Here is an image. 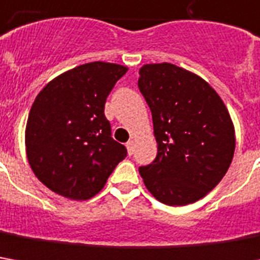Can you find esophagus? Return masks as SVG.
<instances>
[{"instance_id": "obj_1", "label": "esophagus", "mask_w": 260, "mask_h": 260, "mask_svg": "<svg viewBox=\"0 0 260 260\" xmlns=\"http://www.w3.org/2000/svg\"><path fill=\"white\" fill-rule=\"evenodd\" d=\"M126 146H127V151H128V154L132 156V154L134 153V142L133 140H130V142H127Z\"/></svg>"}]
</instances>
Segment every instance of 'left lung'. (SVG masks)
Wrapping results in <instances>:
<instances>
[{
	"mask_svg": "<svg viewBox=\"0 0 260 260\" xmlns=\"http://www.w3.org/2000/svg\"><path fill=\"white\" fill-rule=\"evenodd\" d=\"M139 74L157 142L156 158L139 172L158 202L193 203L231 166L235 130L229 111L205 80L175 64H146Z\"/></svg>",
	"mask_w": 260,
	"mask_h": 260,
	"instance_id": "8db88e82",
	"label": "left lung"
}]
</instances>
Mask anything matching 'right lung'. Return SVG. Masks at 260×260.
Wrapping results in <instances>:
<instances>
[{
  "label": "right lung",
  "instance_id": "add662e5",
  "mask_svg": "<svg viewBox=\"0 0 260 260\" xmlns=\"http://www.w3.org/2000/svg\"><path fill=\"white\" fill-rule=\"evenodd\" d=\"M126 71L103 61L83 64L54 78L36 97L25 128L27 157L50 190L90 199L127 156L104 116L110 91Z\"/></svg>",
  "mask_w": 260,
  "mask_h": 260
}]
</instances>
